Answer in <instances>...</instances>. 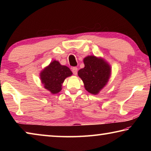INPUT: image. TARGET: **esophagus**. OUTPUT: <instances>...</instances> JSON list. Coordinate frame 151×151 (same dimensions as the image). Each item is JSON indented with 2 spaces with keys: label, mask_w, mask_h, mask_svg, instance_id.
<instances>
[{
  "label": "esophagus",
  "mask_w": 151,
  "mask_h": 151,
  "mask_svg": "<svg viewBox=\"0 0 151 151\" xmlns=\"http://www.w3.org/2000/svg\"><path fill=\"white\" fill-rule=\"evenodd\" d=\"M72 71H73V73L74 75H77V71H78V68H76V67H73V68H72Z\"/></svg>",
  "instance_id": "34e87169"
}]
</instances>
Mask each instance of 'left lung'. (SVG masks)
Masks as SVG:
<instances>
[{
	"mask_svg": "<svg viewBox=\"0 0 151 151\" xmlns=\"http://www.w3.org/2000/svg\"><path fill=\"white\" fill-rule=\"evenodd\" d=\"M85 67L78 70V76L88 93L98 94L105 86L111 75V66L102 57L89 55L83 59Z\"/></svg>",
	"mask_w": 151,
	"mask_h": 151,
	"instance_id": "obj_1",
	"label": "left lung"
}]
</instances>
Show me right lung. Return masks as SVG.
Wrapping results in <instances>:
<instances>
[{"label": "right lung", "mask_w": 151, "mask_h": 151, "mask_svg": "<svg viewBox=\"0 0 151 151\" xmlns=\"http://www.w3.org/2000/svg\"><path fill=\"white\" fill-rule=\"evenodd\" d=\"M72 75L69 68L55 60L40 71V78L45 89L50 93L57 94L62 90L65 78Z\"/></svg>", "instance_id": "1"}]
</instances>
